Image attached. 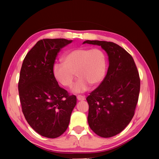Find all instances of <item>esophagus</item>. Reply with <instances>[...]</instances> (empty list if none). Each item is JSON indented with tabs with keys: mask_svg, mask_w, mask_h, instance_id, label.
<instances>
[{
	"mask_svg": "<svg viewBox=\"0 0 159 159\" xmlns=\"http://www.w3.org/2000/svg\"><path fill=\"white\" fill-rule=\"evenodd\" d=\"M77 99H78V100H79V101H82V100H85V96H84V95H78V96H77Z\"/></svg>",
	"mask_w": 159,
	"mask_h": 159,
	"instance_id": "1",
	"label": "esophagus"
}]
</instances>
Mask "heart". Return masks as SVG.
Returning a JSON list of instances; mask_svg holds the SVG:
<instances>
[{"label": "heart", "instance_id": "heart-1", "mask_svg": "<svg viewBox=\"0 0 159 159\" xmlns=\"http://www.w3.org/2000/svg\"><path fill=\"white\" fill-rule=\"evenodd\" d=\"M63 63H56L53 74L56 80L65 87L73 84L75 73L78 79L73 91L84 92L89 85L95 86L103 80L107 68L104 52L99 48H79L66 52L61 57Z\"/></svg>", "mask_w": 159, "mask_h": 159}]
</instances>
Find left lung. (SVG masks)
I'll list each match as a JSON object with an SVG mask.
<instances>
[{"label":"left lung","mask_w":159,"mask_h":159,"mask_svg":"<svg viewBox=\"0 0 159 159\" xmlns=\"http://www.w3.org/2000/svg\"><path fill=\"white\" fill-rule=\"evenodd\" d=\"M107 53V73L98 87L86 99L88 121L98 135L108 138L121 133L131 121L140 91V78L131 55L113 42L86 40Z\"/></svg>","instance_id":"left-lung-1"}]
</instances>
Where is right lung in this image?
I'll use <instances>...</instances> for the list:
<instances>
[{
	"label": "right lung",
	"mask_w": 159,
	"mask_h": 159,
	"mask_svg": "<svg viewBox=\"0 0 159 159\" xmlns=\"http://www.w3.org/2000/svg\"><path fill=\"white\" fill-rule=\"evenodd\" d=\"M72 42L64 38L38 41L24 59L19 98L28 123L40 135L54 139L68 128L76 97L60 87L53 66L60 50Z\"/></svg>",
	"instance_id": "add662e5"
}]
</instances>
